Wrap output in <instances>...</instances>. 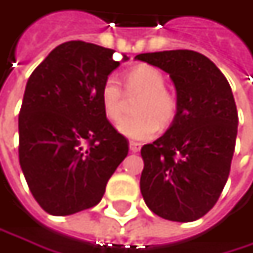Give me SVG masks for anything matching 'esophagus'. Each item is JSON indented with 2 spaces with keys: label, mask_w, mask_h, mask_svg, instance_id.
<instances>
[{
  "label": "esophagus",
  "mask_w": 253,
  "mask_h": 253,
  "mask_svg": "<svg viewBox=\"0 0 253 253\" xmlns=\"http://www.w3.org/2000/svg\"><path fill=\"white\" fill-rule=\"evenodd\" d=\"M128 148H130L131 152H134V153H136V152H139V150H140V143H137V142H130V143H128Z\"/></svg>",
  "instance_id": "esophagus-1"
}]
</instances>
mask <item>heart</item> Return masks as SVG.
<instances>
[{"label":"heart","instance_id":"heart-1","mask_svg":"<svg viewBox=\"0 0 253 253\" xmlns=\"http://www.w3.org/2000/svg\"><path fill=\"white\" fill-rule=\"evenodd\" d=\"M128 92H142L136 104L134 116L123 119L117 130L131 140H149L162 126L171 125L178 114V100L165 88L164 74L149 65H139L125 77ZM104 114L108 120L117 122L125 111L123 91L114 77L105 78L100 91Z\"/></svg>","mask_w":253,"mask_h":253}]
</instances>
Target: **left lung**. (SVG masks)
Here are the masks:
<instances>
[{
	"instance_id": "obj_1",
	"label": "left lung",
	"mask_w": 253,
	"mask_h": 253,
	"mask_svg": "<svg viewBox=\"0 0 253 253\" xmlns=\"http://www.w3.org/2000/svg\"><path fill=\"white\" fill-rule=\"evenodd\" d=\"M136 59L169 74L178 100L171 127L140 150L143 200L159 217L194 221L214 207L229 178L239 122L232 88L217 66L194 50Z\"/></svg>"
}]
</instances>
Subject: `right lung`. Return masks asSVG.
<instances>
[{"mask_svg": "<svg viewBox=\"0 0 253 253\" xmlns=\"http://www.w3.org/2000/svg\"><path fill=\"white\" fill-rule=\"evenodd\" d=\"M113 55L103 46L66 42L27 81L18 116L20 167L35 200L52 216L97 206L128 153L100 100L103 82L120 65Z\"/></svg>", "mask_w": 253, "mask_h": 253, "instance_id": "obj_1", "label": "right lung"}]
</instances>
